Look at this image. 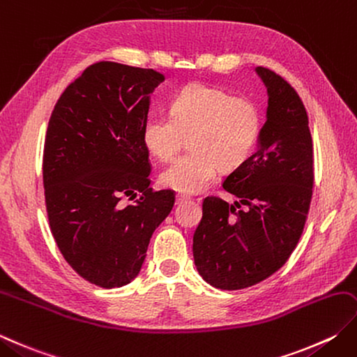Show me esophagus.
I'll return each mask as SVG.
<instances>
[{"label": "esophagus", "instance_id": "obj_1", "mask_svg": "<svg viewBox=\"0 0 357 357\" xmlns=\"http://www.w3.org/2000/svg\"><path fill=\"white\" fill-rule=\"evenodd\" d=\"M188 199H190V197H187V195H184V193L176 195V204H183V202H185Z\"/></svg>", "mask_w": 357, "mask_h": 357}]
</instances>
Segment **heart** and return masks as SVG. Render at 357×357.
I'll return each mask as SVG.
<instances>
[{
    "instance_id": "obj_1",
    "label": "heart",
    "mask_w": 357,
    "mask_h": 357,
    "mask_svg": "<svg viewBox=\"0 0 357 357\" xmlns=\"http://www.w3.org/2000/svg\"><path fill=\"white\" fill-rule=\"evenodd\" d=\"M170 114L146 117L142 141L151 156L165 162L190 136L192 151L160 173V183L181 193H199L221 167L234 170L246 162L261 132V116L254 102L202 83L181 91Z\"/></svg>"
}]
</instances>
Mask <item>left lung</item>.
<instances>
[{"mask_svg":"<svg viewBox=\"0 0 357 357\" xmlns=\"http://www.w3.org/2000/svg\"><path fill=\"white\" fill-rule=\"evenodd\" d=\"M266 86V122L257 149L222 183L234 204L202 202L193 235L199 275L218 289L263 282L288 260L303 232L314 183L308 114L296 89L266 68H255ZM248 207L239 211V204Z\"/></svg>","mask_w":357,"mask_h":357,"instance_id":"obj_1","label":"left lung"}]
</instances>
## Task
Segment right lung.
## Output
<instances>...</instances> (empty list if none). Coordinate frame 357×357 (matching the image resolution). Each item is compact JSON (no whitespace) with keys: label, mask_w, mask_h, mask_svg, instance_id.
I'll return each instance as SVG.
<instances>
[{"label":"right lung","mask_w":357,"mask_h":357,"mask_svg":"<svg viewBox=\"0 0 357 357\" xmlns=\"http://www.w3.org/2000/svg\"><path fill=\"white\" fill-rule=\"evenodd\" d=\"M165 77L114 61L91 65L49 121L43 184L49 226L77 274L100 288L135 280L150 238L172 212V190L151 192L142 128ZM122 206V196L135 197ZM131 198V199H132Z\"/></svg>","instance_id":"right-lung-1"}]
</instances>
